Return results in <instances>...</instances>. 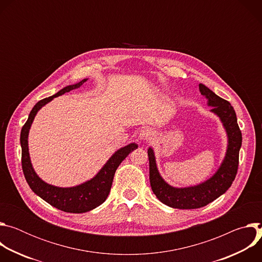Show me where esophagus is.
Listing matches in <instances>:
<instances>
[{
  "label": "esophagus",
  "instance_id": "1",
  "mask_svg": "<svg viewBox=\"0 0 262 262\" xmlns=\"http://www.w3.org/2000/svg\"><path fill=\"white\" fill-rule=\"evenodd\" d=\"M152 138H154V133L151 132V129H149V128L142 130V133L140 134V140H142L144 142L151 141Z\"/></svg>",
  "mask_w": 262,
  "mask_h": 262
}]
</instances>
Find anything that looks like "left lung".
Instances as JSON below:
<instances>
[{
  "label": "left lung",
  "instance_id": "obj_1",
  "mask_svg": "<svg viewBox=\"0 0 262 262\" xmlns=\"http://www.w3.org/2000/svg\"><path fill=\"white\" fill-rule=\"evenodd\" d=\"M199 89L201 94L208 99V104L212 106L211 112L220 117L226 128L228 148L225 160L211 178L196 186L183 189L173 188L164 181L158 171L154 150L151 148L148 149L149 180L152 192L161 202L173 208L195 209L212 202L230 188L238 169L243 138L235 111L229 101L217 96L203 84H199Z\"/></svg>",
  "mask_w": 262,
  "mask_h": 262
}]
</instances>
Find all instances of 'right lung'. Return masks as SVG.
<instances>
[{
  "instance_id": "right-lung-1",
  "label": "right lung",
  "mask_w": 262,
  "mask_h": 262,
  "mask_svg": "<svg viewBox=\"0 0 262 262\" xmlns=\"http://www.w3.org/2000/svg\"><path fill=\"white\" fill-rule=\"evenodd\" d=\"M86 81L87 80L85 79L76 85H69L60 90L55 95L39 100L30 112L29 118L20 132L21 168L31 190L52 206L62 211L71 213L86 212L103 203L110 194L112 182H113L117 168L121 162L129 155V152L138 148L136 143H132L119 149L118 151L112 156V158L106 162V164L94 178L83 184L73 186V188H57V186L46 183L37 176L30 161L28 148L29 129L36 113L54 97L60 96L66 92H69L70 90L80 88Z\"/></svg>"
}]
</instances>
